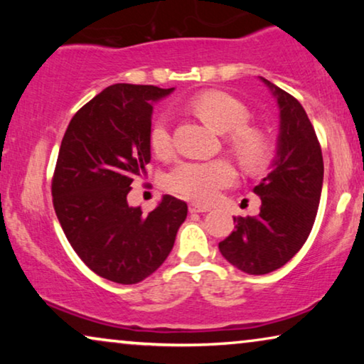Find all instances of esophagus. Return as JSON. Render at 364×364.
Wrapping results in <instances>:
<instances>
[{
  "instance_id": "34e87169",
  "label": "esophagus",
  "mask_w": 364,
  "mask_h": 364,
  "mask_svg": "<svg viewBox=\"0 0 364 364\" xmlns=\"http://www.w3.org/2000/svg\"><path fill=\"white\" fill-rule=\"evenodd\" d=\"M208 210H210V208L197 205V203H191V205H188V212L191 213H202V212H208Z\"/></svg>"
}]
</instances>
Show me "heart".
Segmentation results:
<instances>
[{
    "label": "heart",
    "instance_id": "1",
    "mask_svg": "<svg viewBox=\"0 0 364 364\" xmlns=\"http://www.w3.org/2000/svg\"><path fill=\"white\" fill-rule=\"evenodd\" d=\"M191 106L198 117L218 132L227 134L228 147L247 168H258L267 162L270 142L260 129L248 126L250 111L242 101L227 92L207 91L193 97ZM149 142L159 156H166L171 151V119L167 114H161L152 121ZM233 178L235 172L223 159L182 161L166 176V186L188 200L210 203L222 188L230 186Z\"/></svg>",
    "mask_w": 364,
    "mask_h": 364
}]
</instances>
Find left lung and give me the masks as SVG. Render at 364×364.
<instances>
[{
	"label": "left lung",
	"mask_w": 364,
	"mask_h": 364,
	"mask_svg": "<svg viewBox=\"0 0 364 364\" xmlns=\"http://www.w3.org/2000/svg\"><path fill=\"white\" fill-rule=\"evenodd\" d=\"M280 107V134L270 173L253 188L262 207L255 217H233L235 230L220 253L248 275H265L296 255L310 235L320 205L323 156L305 109L262 77Z\"/></svg>",
	"instance_id": "left-lung-1"
}]
</instances>
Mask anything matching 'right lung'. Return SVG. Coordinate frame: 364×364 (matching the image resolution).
<instances>
[{"instance_id":"add662e5","label":"right lung","mask_w":364,"mask_h":364,"mask_svg":"<svg viewBox=\"0 0 364 364\" xmlns=\"http://www.w3.org/2000/svg\"><path fill=\"white\" fill-rule=\"evenodd\" d=\"M173 91L114 84L79 109L64 134L51 193L58 220L79 258L106 280L134 285L171 253L187 203L164 196L144 215L127 203L151 162L154 102Z\"/></svg>"}]
</instances>
